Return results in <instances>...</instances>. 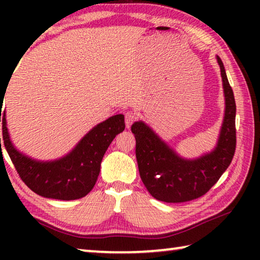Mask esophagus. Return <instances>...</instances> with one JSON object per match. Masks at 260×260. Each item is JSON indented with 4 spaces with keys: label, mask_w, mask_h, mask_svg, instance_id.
<instances>
[{
    "label": "esophagus",
    "mask_w": 260,
    "mask_h": 260,
    "mask_svg": "<svg viewBox=\"0 0 260 260\" xmlns=\"http://www.w3.org/2000/svg\"><path fill=\"white\" fill-rule=\"evenodd\" d=\"M136 118H138V116H136V113L133 111H127L125 113V124L127 128H129L131 125L136 120Z\"/></svg>",
    "instance_id": "1"
}]
</instances>
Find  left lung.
<instances>
[{"mask_svg": "<svg viewBox=\"0 0 260 260\" xmlns=\"http://www.w3.org/2000/svg\"><path fill=\"white\" fill-rule=\"evenodd\" d=\"M225 96V116L215 147L197 158L181 157L150 126L132 125L136 140L140 177L150 195L166 203H182L203 196L232 162L236 147V104L222 60L217 56Z\"/></svg>", "mask_w": 260, "mask_h": 260, "instance_id": "obj_1", "label": "left lung"}]
</instances>
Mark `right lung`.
Wrapping results in <instances>:
<instances>
[{"mask_svg": "<svg viewBox=\"0 0 260 260\" xmlns=\"http://www.w3.org/2000/svg\"><path fill=\"white\" fill-rule=\"evenodd\" d=\"M3 99L1 95L0 107ZM1 112L2 108L3 143L17 172L30 190L46 199L71 201L86 196L95 186L110 143L125 129L124 116L116 114L94 126L65 156L54 160H38L14 146L7 127L6 111L2 116Z\"/></svg>", "mask_w": 260, "mask_h": 260, "instance_id": "right-lung-1", "label": "right lung"}]
</instances>
